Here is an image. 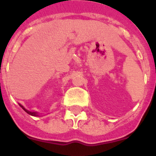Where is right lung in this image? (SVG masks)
Wrapping results in <instances>:
<instances>
[{
  "label": "right lung",
  "mask_w": 156,
  "mask_h": 156,
  "mask_svg": "<svg viewBox=\"0 0 156 156\" xmlns=\"http://www.w3.org/2000/svg\"><path fill=\"white\" fill-rule=\"evenodd\" d=\"M20 106H21V107H22V108H23V109H24V110H25V111L27 112V114H29V115H32V116H37V113H34V112H31V111H28V110H27V109H26V108H24L23 106H22V105H20Z\"/></svg>",
  "instance_id": "add662e5"
}]
</instances>
